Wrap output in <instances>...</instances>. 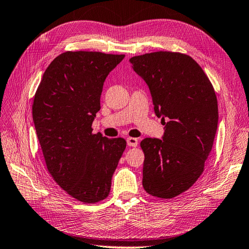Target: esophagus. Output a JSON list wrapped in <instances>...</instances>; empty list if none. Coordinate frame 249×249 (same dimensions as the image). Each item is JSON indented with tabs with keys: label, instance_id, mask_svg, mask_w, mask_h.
<instances>
[{
	"label": "esophagus",
	"instance_id": "1",
	"mask_svg": "<svg viewBox=\"0 0 249 249\" xmlns=\"http://www.w3.org/2000/svg\"><path fill=\"white\" fill-rule=\"evenodd\" d=\"M139 144V141L136 138H128L127 139V145L130 147H137Z\"/></svg>",
	"mask_w": 249,
	"mask_h": 249
}]
</instances>
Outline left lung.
<instances>
[{
    "instance_id": "left-lung-1",
    "label": "left lung",
    "mask_w": 249,
    "mask_h": 249,
    "mask_svg": "<svg viewBox=\"0 0 249 249\" xmlns=\"http://www.w3.org/2000/svg\"><path fill=\"white\" fill-rule=\"evenodd\" d=\"M129 62L148 85L155 115L165 125L161 140L141 142L143 187L148 194L169 199L191 188L203 172L218 127L215 90L186 54L160 51L134 56Z\"/></svg>"
}]
</instances>
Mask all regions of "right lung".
<instances>
[{
    "mask_svg": "<svg viewBox=\"0 0 249 249\" xmlns=\"http://www.w3.org/2000/svg\"><path fill=\"white\" fill-rule=\"evenodd\" d=\"M125 55L66 52L47 68L34 96L32 116L48 171L84 203L108 196L126 141L93 134L106 77Z\"/></svg>",
    "mask_w": 249,
    "mask_h": 249,
    "instance_id": "right-lung-1",
    "label": "right lung"
}]
</instances>
